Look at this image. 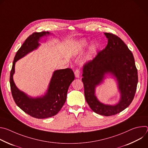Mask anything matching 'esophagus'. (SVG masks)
Returning <instances> with one entry per match:
<instances>
[{
	"instance_id": "1",
	"label": "esophagus",
	"mask_w": 148,
	"mask_h": 148,
	"mask_svg": "<svg viewBox=\"0 0 148 148\" xmlns=\"http://www.w3.org/2000/svg\"><path fill=\"white\" fill-rule=\"evenodd\" d=\"M74 74H75V77L76 78H79V76H80V72H79V69H76L75 70Z\"/></svg>"
}]
</instances>
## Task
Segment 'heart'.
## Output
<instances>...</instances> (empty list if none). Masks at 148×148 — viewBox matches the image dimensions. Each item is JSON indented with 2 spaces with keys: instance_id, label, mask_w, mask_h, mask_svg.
I'll list each match as a JSON object with an SVG mask.
<instances>
[{
  "instance_id": "b5f03b06",
  "label": "heart",
  "mask_w": 148,
  "mask_h": 148,
  "mask_svg": "<svg viewBox=\"0 0 148 148\" xmlns=\"http://www.w3.org/2000/svg\"><path fill=\"white\" fill-rule=\"evenodd\" d=\"M87 46H88V41L86 39L81 40L78 43V48L77 53H80ZM98 49V45H97V43H92L90 46V47L88 49V53L87 54L86 58V60H87V61L91 60L93 58V57H94V56L96 54V53H97Z\"/></svg>"
}]
</instances>
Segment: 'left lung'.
<instances>
[{"instance_id":"obj_1","label":"left lung","mask_w":148,"mask_h":148,"mask_svg":"<svg viewBox=\"0 0 148 148\" xmlns=\"http://www.w3.org/2000/svg\"><path fill=\"white\" fill-rule=\"evenodd\" d=\"M108 44L92 61L84 66L82 81L84 95L91 109L103 116L117 114L127 108L134 99L138 81V71L133 54L117 36L104 33ZM111 74L117 82L120 94L119 101L115 105L100 102L95 94L96 88Z\"/></svg>"}]
</instances>
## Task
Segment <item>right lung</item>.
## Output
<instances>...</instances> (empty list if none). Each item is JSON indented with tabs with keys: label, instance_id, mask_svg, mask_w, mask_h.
Segmentation results:
<instances>
[{
	"label": "right lung",
	"instance_id": "right-lung-1",
	"mask_svg": "<svg viewBox=\"0 0 148 148\" xmlns=\"http://www.w3.org/2000/svg\"><path fill=\"white\" fill-rule=\"evenodd\" d=\"M50 34L49 32H36L27 37L16 54L10 75V88L15 103L25 112L38 119L53 116L60 111L66 101L69 87L75 78L70 69L54 71L45 95L37 97L28 95L16 87L13 81L16 62L37 49L41 38Z\"/></svg>",
	"mask_w": 148,
	"mask_h": 148
}]
</instances>
